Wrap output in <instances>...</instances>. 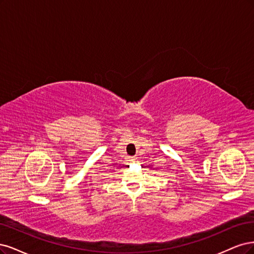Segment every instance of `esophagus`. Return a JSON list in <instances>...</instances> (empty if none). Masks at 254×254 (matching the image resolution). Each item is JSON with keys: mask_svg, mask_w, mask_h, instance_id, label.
<instances>
[{"mask_svg": "<svg viewBox=\"0 0 254 254\" xmlns=\"http://www.w3.org/2000/svg\"><path fill=\"white\" fill-rule=\"evenodd\" d=\"M134 160H135V159H132V160H130V161H133V162H134Z\"/></svg>", "mask_w": 254, "mask_h": 254, "instance_id": "esophagus-1", "label": "esophagus"}]
</instances>
